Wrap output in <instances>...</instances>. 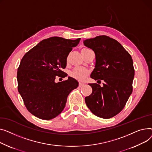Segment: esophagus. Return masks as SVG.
Returning <instances> with one entry per match:
<instances>
[{"label":"esophagus","instance_id":"esophagus-1","mask_svg":"<svg viewBox=\"0 0 152 152\" xmlns=\"http://www.w3.org/2000/svg\"><path fill=\"white\" fill-rule=\"evenodd\" d=\"M79 86H80V87H81V86H83V85H85V84L84 83H79Z\"/></svg>","mask_w":152,"mask_h":152}]
</instances>
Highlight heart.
Returning <instances> with one entry per match:
<instances>
[{
	"label": "heart",
	"mask_w": 152,
	"mask_h": 152,
	"mask_svg": "<svg viewBox=\"0 0 152 152\" xmlns=\"http://www.w3.org/2000/svg\"><path fill=\"white\" fill-rule=\"evenodd\" d=\"M89 50L87 48H84L81 50L82 54V53L87 50ZM90 74V71L89 70L85 69V68H76L74 69L72 72H70V77L73 78L75 80H78V81H84V80L87 78V77Z\"/></svg>",
	"instance_id": "heart-1"
}]
</instances>
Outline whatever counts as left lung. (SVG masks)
Instances as JSON below:
<instances>
[{"label": "left lung", "instance_id": "left-lung-1", "mask_svg": "<svg viewBox=\"0 0 152 152\" xmlns=\"http://www.w3.org/2000/svg\"><path fill=\"white\" fill-rule=\"evenodd\" d=\"M83 43L96 55L91 78L104 81L102 87L89 84L93 91L85 97L86 104L97 117L110 118L123 109L132 92L134 69L131 56L118 41L107 35L85 40Z\"/></svg>", "mask_w": 152, "mask_h": 152}]
</instances>
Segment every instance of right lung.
I'll return each mask as SVG.
<instances>
[{
    "mask_svg": "<svg viewBox=\"0 0 152 152\" xmlns=\"http://www.w3.org/2000/svg\"><path fill=\"white\" fill-rule=\"evenodd\" d=\"M80 39H44L23 57L17 72L18 90L26 109L35 117L47 120L57 117L64 109L69 93L78 87L77 81L70 77L58 83L55 80L67 76L62 69Z\"/></svg>",
    "mask_w": 152,
    "mask_h": 152,
    "instance_id": "1",
    "label": "right lung"
}]
</instances>
